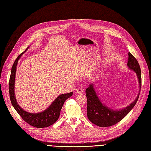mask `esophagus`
<instances>
[{"label": "esophagus", "mask_w": 151, "mask_h": 151, "mask_svg": "<svg viewBox=\"0 0 151 151\" xmlns=\"http://www.w3.org/2000/svg\"><path fill=\"white\" fill-rule=\"evenodd\" d=\"M76 92H77V93H79V94H80V93H83V89H81V88H78V89H76Z\"/></svg>", "instance_id": "obj_1"}]
</instances>
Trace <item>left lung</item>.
Masks as SVG:
<instances>
[{
	"instance_id": "8db88e82",
	"label": "left lung",
	"mask_w": 151,
	"mask_h": 151,
	"mask_svg": "<svg viewBox=\"0 0 151 151\" xmlns=\"http://www.w3.org/2000/svg\"><path fill=\"white\" fill-rule=\"evenodd\" d=\"M127 65L129 69L136 72L139 86V92L136 99L128 106L119 110H114L106 106L101 102L97 95L93 84H90L89 87L86 89L87 117L95 125L102 127L113 126L125 117L136 105L141 91V71L137 60L131 52L128 54Z\"/></svg>"
}]
</instances>
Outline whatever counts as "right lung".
<instances>
[{
	"label": "right lung",
	"mask_w": 151,
	"mask_h": 151,
	"mask_svg": "<svg viewBox=\"0 0 151 151\" xmlns=\"http://www.w3.org/2000/svg\"><path fill=\"white\" fill-rule=\"evenodd\" d=\"M29 47L25 49V50L20 54L15 60L11 69V74H10L9 88V94L10 99L12 104L15 111L17 112L19 115L21 116L23 120L29 124L33 127L37 128H44L49 127L52 125L57 121L60 116V112L61 109L64 105V102L66 99L71 97L73 94V92H71L67 93H63L59 95L52 102L50 106L42 112L38 113H30L24 111L16 101L15 96V74H16V69L18 61L21 58L22 54L28 50Z\"/></svg>",
	"instance_id": "1"
}]
</instances>
